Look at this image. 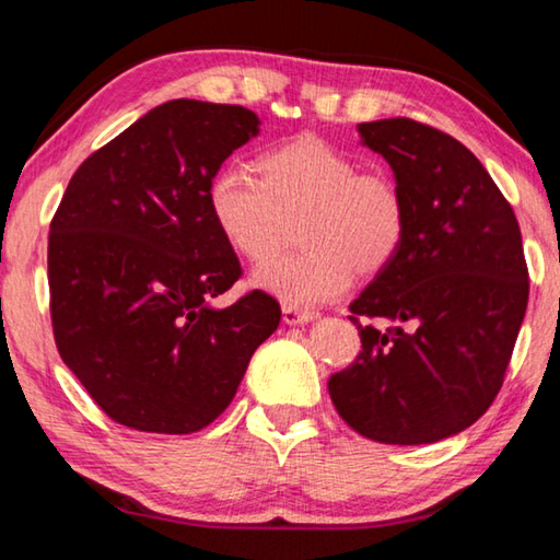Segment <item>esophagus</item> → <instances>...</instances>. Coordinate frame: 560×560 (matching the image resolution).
I'll return each mask as SVG.
<instances>
[{
	"label": "esophagus",
	"mask_w": 560,
	"mask_h": 560,
	"mask_svg": "<svg viewBox=\"0 0 560 560\" xmlns=\"http://www.w3.org/2000/svg\"><path fill=\"white\" fill-rule=\"evenodd\" d=\"M317 315L315 312H307V310H300V307H292V305H282V322L290 327L295 325H310V322H315Z\"/></svg>",
	"instance_id": "34e87169"
}]
</instances>
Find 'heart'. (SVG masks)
Returning <instances> with one entry per match:
<instances>
[{
	"label": "heart",
	"instance_id": "heart-1",
	"mask_svg": "<svg viewBox=\"0 0 560 560\" xmlns=\"http://www.w3.org/2000/svg\"><path fill=\"white\" fill-rule=\"evenodd\" d=\"M258 179L223 166L209 184V211L225 243L253 262L285 248L298 225L300 253L268 260L253 285L292 307L349 290L354 272L378 275L404 248L408 203L394 176L317 137L258 156Z\"/></svg>",
	"mask_w": 560,
	"mask_h": 560
}]
</instances>
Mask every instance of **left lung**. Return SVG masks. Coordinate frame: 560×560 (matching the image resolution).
<instances>
[{
	"instance_id": "8db88e82",
	"label": "left lung",
	"mask_w": 560,
	"mask_h": 560,
	"mask_svg": "<svg viewBox=\"0 0 560 560\" xmlns=\"http://www.w3.org/2000/svg\"><path fill=\"white\" fill-rule=\"evenodd\" d=\"M408 203L396 260L351 302L361 354L329 378L347 423L386 445L463 433L502 388L528 302V270L512 206L455 137L408 117L361 122Z\"/></svg>"
}]
</instances>
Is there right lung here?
<instances>
[{
	"label": "right lung",
	"mask_w": 560,
	"mask_h": 560,
	"mask_svg": "<svg viewBox=\"0 0 560 560\" xmlns=\"http://www.w3.org/2000/svg\"><path fill=\"white\" fill-rule=\"evenodd\" d=\"M241 105L170 101L78 166L48 235L58 354L115 423L186 435L219 418L280 305L213 307L241 262L209 211L221 164L258 137Z\"/></svg>",
	"instance_id": "add662e5"
}]
</instances>
